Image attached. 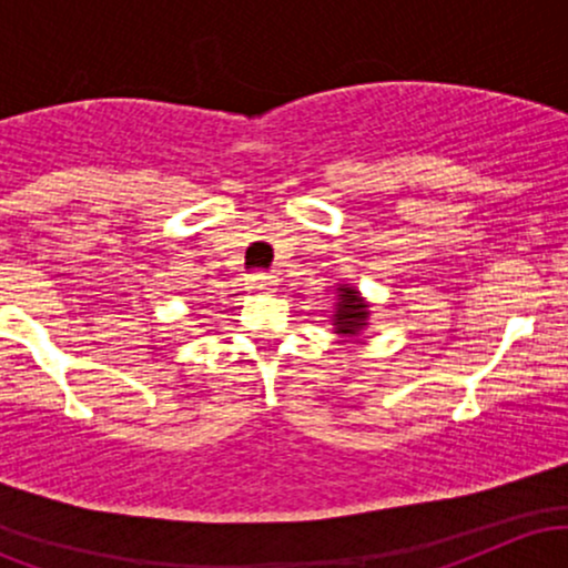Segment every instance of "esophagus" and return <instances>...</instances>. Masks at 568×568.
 <instances>
[{
	"label": "esophagus",
	"mask_w": 568,
	"mask_h": 568,
	"mask_svg": "<svg viewBox=\"0 0 568 568\" xmlns=\"http://www.w3.org/2000/svg\"><path fill=\"white\" fill-rule=\"evenodd\" d=\"M247 288L277 291V277L270 275V272H253V275H247Z\"/></svg>",
	"instance_id": "obj_1"
}]
</instances>
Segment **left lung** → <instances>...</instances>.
<instances>
[{
    "label": "left lung",
    "instance_id": "1",
    "mask_svg": "<svg viewBox=\"0 0 568 568\" xmlns=\"http://www.w3.org/2000/svg\"><path fill=\"white\" fill-rule=\"evenodd\" d=\"M336 312H334V328L338 336H357L368 325V304L363 302L361 291L352 285H338L336 288Z\"/></svg>",
    "mask_w": 568,
    "mask_h": 568
}]
</instances>
